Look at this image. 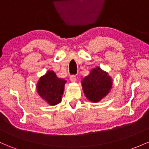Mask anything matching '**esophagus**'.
Returning a JSON list of instances; mask_svg holds the SVG:
<instances>
[{
  "label": "esophagus",
  "instance_id": "obj_1",
  "mask_svg": "<svg viewBox=\"0 0 149 149\" xmlns=\"http://www.w3.org/2000/svg\"><path fill=\"white\" fill-rule=\"evenodd\" d=\"M70 81H71V82H76V75H71V76H70Z\"/></svg>",
  "mask_w": 149,
  "mask_h": 149
}]
</instances>
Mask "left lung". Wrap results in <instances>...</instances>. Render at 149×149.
Listing matches in <instances>:
<instances>
[{
	"label": "left lung",
	"mask_w": 149,
	"mask_h": 149,
	"mask_svg": "<svg viewBox=\"0 0 149 149\" xmlns=\"http://www.w3.org/2000/svg\"><path fill=\"white\" fill-rule=\"evenodd\" d=\"M82 86L88 99L91 102H98L109 93L112 80L106 72L96 67L83 79Z\"/></svg>",
	"instance_id": "left-lung-1"
}]
</instances>
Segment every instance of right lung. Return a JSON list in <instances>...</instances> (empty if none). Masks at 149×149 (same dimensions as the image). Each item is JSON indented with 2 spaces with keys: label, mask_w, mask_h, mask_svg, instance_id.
I'll use <instances>...</instances> for the list:
<instances>
[{
  "label": "right lung",
  "mask_w": 149,
  "mask_h": 149,
  "mask_svg": "<svg viewBox=\"0 0 149 149\" xmlns=\"http://www.w3.org/2000/svg\"><path fill=\"white\" fill-rule=\"evenodd\" d=\"M65 82V80L58 78L54 71L48 70L38 82V93L51 106H54L61 101Z\"/></svg>",
  "instance_id": "1"
}]
</instances>
